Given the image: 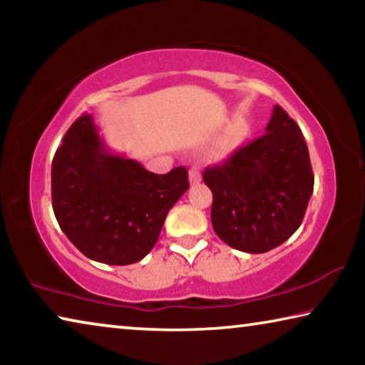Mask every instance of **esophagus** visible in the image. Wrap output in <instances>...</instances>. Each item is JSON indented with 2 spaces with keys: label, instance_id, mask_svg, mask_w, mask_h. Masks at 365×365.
<instances>
[{
  "label": "esophagus",
  "instance_id": "esophagus-1",
  "mask_svg": "<svg viewBox=\"0 0 365 365\" xmlns=\"http://www.w3.org/2000/svg\"><path fill=\"white\" fill-rule=\"evenodd\" d=\"M190 183L191 185H196L201 182V172H200V168H196V165H193V168L190 169Z\"/></svg>",
  "mask_w": 365,
  "mask_h": 365
}]
</instances>
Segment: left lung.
<instances>
[{
	"mask_svg": "<svg viewBox=\"0 0 365 365\" xmlns=\"http://www.w3.org/2000/svg\"><path fill=\"white\" fill-rule=\"evenodd\" d=\"M212 191L214 232L228 246L261 255L298 230L314 191L301 128L274 106L262 137L202 172Z\"/></svg>",
	"mask_w": 365,
	"mask_h": 365,
	"instance_id": "1",
	"label": "left lung"
}]
</instances>
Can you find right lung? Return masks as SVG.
Returning <instances> with one entry per match:
<instances>
[{"label":"right lung","mask_w":365,"mask_h":365,"mask_svg":"<svg viewBox=\"0 0 365 365\" xmlns=\"http://www.w3.org/2000/svg\"><path fill=\"white\" fill-rule=\"evenodd\" d=\"M188 188L183 165L158 175L110 153L90 114L72 123L53 158L54 215L72 245L96 262L128 265L143 259Z\"/></svg>","instance_id":"add662e5"}]
</instances>
